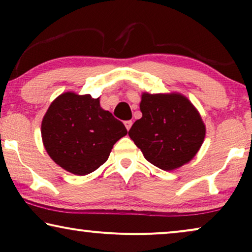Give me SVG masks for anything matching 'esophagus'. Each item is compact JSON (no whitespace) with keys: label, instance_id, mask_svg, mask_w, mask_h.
Here are the masks:
<instances>
[{"label":"esophagus","instance_id":"1","mask_svg":"<svg viewBox=\"0 0 252 252\" xmlns=\"http://www.w3.org/2000/svg\"><path fill=\"white\" fill-rule=\"evenodd\" d=\"M132 125H133L132 120H127V122H125V127L127 128V130L130 129V127H132Z\"/></svg>","mask_w":252,"mask_h":252}]
</instances>
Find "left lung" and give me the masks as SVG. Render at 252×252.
<instances>
[{"label":"left lung","instance_id":"8db88e82","mask_svg":"<svg viewBox=\"0 0 252 252\" xmlns=\"http://www.w3.org/2000/svg\"><path fill=\"white\" fill-rule=\"evenodd\" d=\"M142 118L130 127L128 135L146 159L164 171L190 161L205 137V125L197 109L180 93H143Z\"/></svg>","mask_w":252,"mask_h":252}]
</instances>
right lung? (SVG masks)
Here are the masks:
<instances>
[{
  "mask_svg": "<svg viewBox=\"0 0 252 252\" xmlns=\"http://www.w3.org/2000/svg\"><path fill=\"white\" fill-rule=\"evenodd\" d=\"M126 134L124 124L101 108L99 98L73 92L55 98L41 124L48 155L75 175L97 170L108 160L113 144Z\"/></svg>",
  "mask_w": 252,
  "mask_h": 252,
  "instance_id": "right-lung-1",
  "label": "right lung"
}]
</instances>
